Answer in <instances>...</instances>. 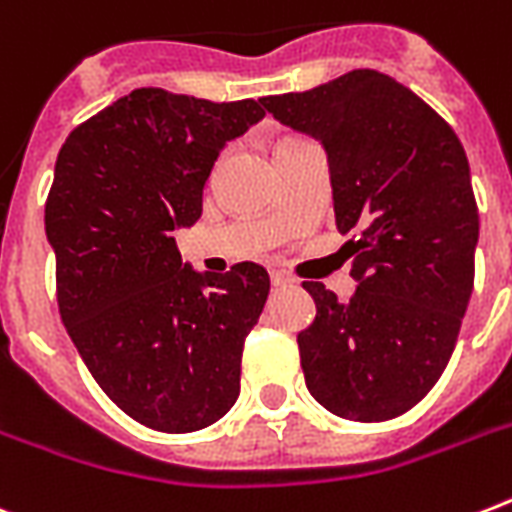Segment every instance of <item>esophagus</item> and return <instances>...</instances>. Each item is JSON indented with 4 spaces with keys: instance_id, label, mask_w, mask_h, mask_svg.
<instances>
[{
    "instance_id": "obj_1",
    "label": "esophagus",
    "mask_w": 512,
    "mask_h": 512,
    "mask_svg": "<svg viewBox=\"0 0 512 512\" xmlns=\"http://www.w3.org/2000/svg\"><path fill=\"white\" fill-rule=\"evenodd\" d=\"M271 284L273 287H289V284H292V279H289L284 271H271Z\"/></svg>"
}]
</instances>
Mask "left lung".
Wrapping results in <instances>:
<instances>
[{
    "label": "left lung",
    "mask_w": 512,
    "mask_h": 512,
    "mask_svg": "<svg viewBox=\"0 0 512 512\" xmlns=\"http://www.w3.org/2000/svg\"><path fill=\"white\" fill-rule=\"evenodd\" d=\"M260 103L327 148L358 279L345 303L303 281L316 303L297 335L305 385L337 417L393 420L444 374L468 311L478 207L465 148L425 100L369 68Z\"/></svg>",
    "instance_id": "obj_1"
}]
</instances>
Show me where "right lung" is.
<instances>
[{
  "instance_id": "1",
  "label": "right lung",
  "mask_w": 512,
  "mask_h": 512,
  "mask_svg": "<svg viewBox=\"0 0 512 512\" xmlns=\"http://www.w3.org/2000/svg\"><path fill=\"white\" fill-rule=\"evenodd\" d=\"M263 116L252 98L140 87L74 127L55 162L44 228L60 319L103 393L151 430L207 428L239 398L268 271L193 273L172 231L201 217L225 140Z\"/></svg>"
}]
</instances>
